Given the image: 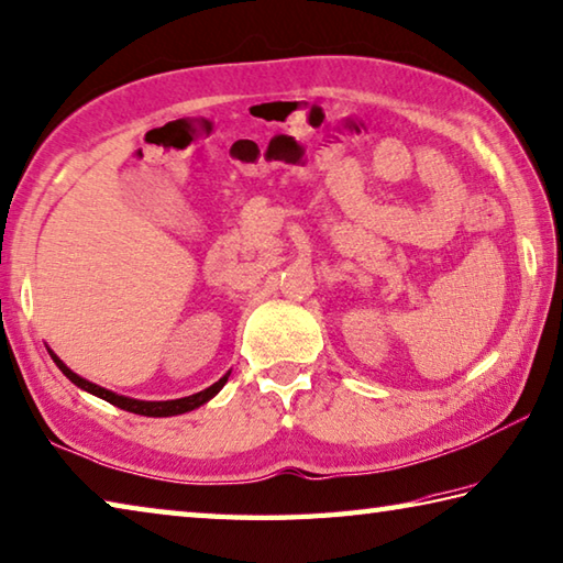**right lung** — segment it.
Wrapping results in <instances>:
<instances>
[{
  "mask_svg": "<svg viewBox=\"0 0 563 563\" xmlns=\"http://www.w3.org/2000/svg\"><path fill=\"white\" fill-rule=\"evenodd\" d=\"M51 360L56 362V366L60 372H64L70 382H74L78 388H84V391L93 394L98 398H103V401L118 406V408H125V411L130 413H140V416H152V418H165V416H179V413H187V411H194V408H199L209 401V398L217 396L223 384L229 382V374H223L221 379L217 384H211L209 388H203V391L199 394H191V396H184V398H175V401H137V398H128V396H120L115 391H108V388L98 386L93 382L84 379V376H78L76 372H70L68 366L58 360V356L48 350Z\"/></svg>",
  "mask_w": 563,
  "mask_h": 563,
  "instance_id": "1",
  "label": "right lung"
}]
</instances>
